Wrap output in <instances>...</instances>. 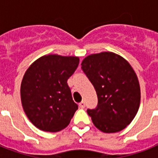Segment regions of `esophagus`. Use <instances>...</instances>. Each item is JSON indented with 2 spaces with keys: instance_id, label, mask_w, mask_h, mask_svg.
I'll return each instance as SVG.
<instances>
[{
  "instance_id": "34e87169",
  "label": "esophagus",
  "mask_w": 158,
  "mask_h": 158,
  "mask_svg": "<svg viewBox=\"0 0 158 158\" xmlns=\"http://www.w3.org/2000/svg\"><path fill=\"white\" fill-rule=\"evenodd\" d=\"M79 107H80V108H84V107H85V102L82 101L79 104Z\"/></svg>"
}]
</instances>
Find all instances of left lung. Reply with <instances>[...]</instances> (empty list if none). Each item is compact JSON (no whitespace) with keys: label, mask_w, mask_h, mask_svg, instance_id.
I'll use <instances>...</instances> for the list:
<instances>
[{"label":"left lung","mask_w":158,"mask_h":158,"mask_svg":"<svg viewBox=\"0 0 158 158\" xmlns=\"http://www.w3.org/2000/svg\"><path fill=\"white\" fill-rule=\"evenodd\" d=\"M81 65L98 95V106L87 110L94 125L104 133L124 130L137 114L141 98L139 82L132 66L110 52L89 55Z\"/></svg>","instance_id":"left-lung-1"}]
</instances>
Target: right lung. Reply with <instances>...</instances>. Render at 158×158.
<instances>
[{"instance_id":"right-lung-1","label":"right lung","mask_w":158,"mask_h":158,"mask_svg":"<svg viewBox=\"0 0 158 158\" xmlns=\"http://www.w3.org/2000/svg\"><path fill=\"white\" fill-rule=\"evenodd\" d=\"M79 63L78 56L45 55L24 73L20 87L22 106L39 130L57 132L70 122L78 105L73 101L67 80Z\"/></svg>"}]
</instances>
